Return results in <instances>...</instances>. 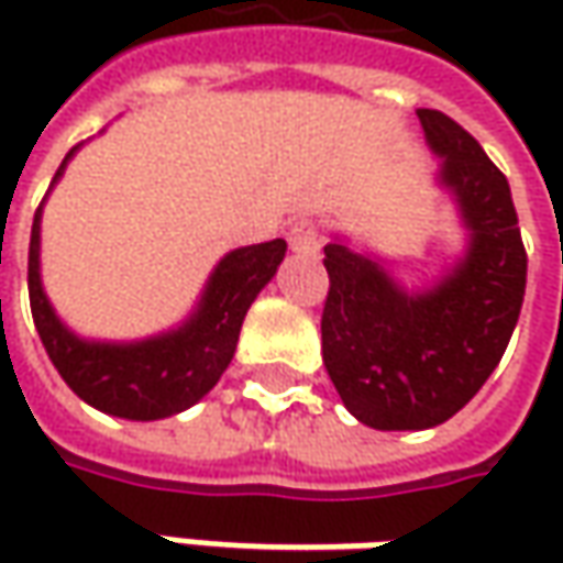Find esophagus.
<instances>
[{
    "instance_id": "obj_1",
    "label": "esophagus",
    "mask_w": 563,
    "mask_h": 563,
    "mask_svg": "<svg viewBox=\"0 0 563 563\" xmlns=\"http://www.w3.org/2000/svg\"><path fill=\"white\" fill-rule=\"evenodd\" d=\"M288 244H291L294 253H307V256H316L322 250V231L316 222L303 219L288 231Z\"/></svg>"
}]
</instances>
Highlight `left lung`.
Instances as JSON below:
<instances>
[{"mask_svg": "<svg viewBox=\"0 0 563 563\" xmlns=\"http://www.w3.org/2000/svg\"><path fill=\"white\" fill-rule=\"evenodd\" d=\"M417 115L466 231L464 256L435 285L407 291L376 256L325 244L322 363L344 407L382 432L451 420L498 366L527 291L508 178L457 121Z\"/></svg>", "mask_w": 563, "mask_h": 563, "instance_id": "1", "label": "left lung"}]
</instances>
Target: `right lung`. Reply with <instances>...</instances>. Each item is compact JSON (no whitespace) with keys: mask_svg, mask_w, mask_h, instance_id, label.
Here are the masks:
<instances>
[{"mask_svg":"<svg viewBox=\"0 0 563 563\" xmlns=\"http://www.w3.org/2000/svg\"><path fill=\"white\" fill-rule=\"evenodd\" d=\"M77 146L62 159L53 185L65 175ZM40 219L33 216L27 253V291L33 325L46 354L77 398L121 420H165L209 395L234 357L250 303L278 272L288 244L282 238L225 253L181 325L143 341H90L75 335L43 291Z\"/></svg>","mask_w":563,"mask_h":563,"instance_id":"1","label":"right lung"}]
</instances>
